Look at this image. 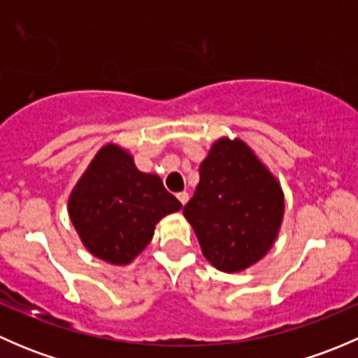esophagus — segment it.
Segmentation results:
<instances>
[{"label":"esophagus","mask_w":358,"mask_h":358,"mask_svg":"<svg viewBox=\"0 0 358 358\" xmlns=\"http://www.w3.org/2000/svg\"><path fill=\"white\" fill-rule=\"evenodd\" d=\"M176 199H178L180 202H182L183 206L187 204V201H189V194L187 192H180V194H176Z\"/></svg>","instance_id":"obj_1"}]
</instances>
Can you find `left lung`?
Masks as SVG:
<instances>
[{"mask_svg":"<svg viewBox=\"0 0 358 358\" xmlns=\"http://www.w3.org/2000/svg\"><path fill=\"white\" fill-rule=\"evenodd\" d=\"M183 216L213 266L241 272L275 243L284 194L275 176L243 140L220 138L201 162L199 185Z\"/></svg>","mask_w":358,"mask_h":358,"instance_id":"8db88e82","label":"left lung"}]
</instances>
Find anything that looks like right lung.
<instances>
[{
  "instance_id": "add662e5",
  "label": "right lung",
  "mask_w": 358,
  "mask_h": 358,
  "mask_svg": "<svg viewBox=\"0 0 358 358\" xmlns=\"http://www.w3.org/2000/svg\"><path fill=\"white\" fill-rule=\"evenodd\" d=\"M182 202L157 175L138 171L114 143L96 152L69 196V216L85 248L112 265H128L152 241L156 223Z\"/></svg>"
}]
</instances>
